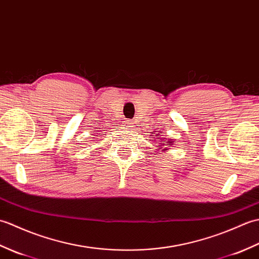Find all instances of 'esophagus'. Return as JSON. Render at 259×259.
<instances>
[{"label":"esophagus","mask_w":259,"mask_h":259,"mask_svg":"<svg viewBox=\"0 0 259 259\" xmlns=\"http://www.w3.org/2000/svg\"><path fill=\"white\" fill-rule=\"evenodd\" d=\"M124 126L125 128H129V129H131V128H134L135 126V121L134 120H131V119H128V120H125L124 121Z\"/></svg>","instance_id":"esophagus-1"}]
</instances>
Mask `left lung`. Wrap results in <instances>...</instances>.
<instances>
[{"instance_id":"obj_1","label":"left lung","mask_w":259,"mask_h":259,"mask_svg":"<svg viewBox=\"0 0 259 259\" xmlns=\"http://www.w3.org/2000/svg\"><path fill=\"white\" fill-rule=\"evenodd\" d=\"M163 134V133H162ZM157 135V139H159V141H160V139H163V138H160V136L161 135H159V134H156ZM168 139V138H167ZM162 141L160 142H159V146H157V147H159V148H160V147H168V146H170V145H174V141H172V139H169V140H167V141H164V142H162ZM163 150H168V148H166V149H162L161 151H163Z\"/></svg>"}]
</instances>
